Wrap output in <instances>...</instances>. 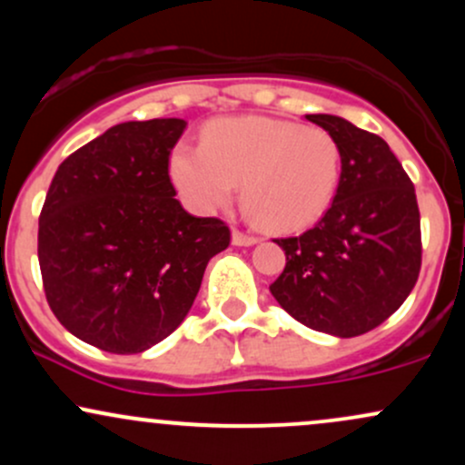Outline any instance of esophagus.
<instances>
[{
	"instance_id": "1",
	"label": "esophagus",
	"mask_w": 465,
	"mask_h": 465,
	"mask_svg": "<svg viewBox=\"0 0 465 465\" xmlns=\"http://www.w3.org/2000/svg\"><path fill=\"white\" fill-rule=\"evenodd\" d=\"M232 240H233V244H238V247H251V244L258 242L260 238L253 236V233H247V232H240V229H233Z\"/></svg>"
}]
</instances>
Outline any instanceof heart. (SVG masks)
<instances>
[{
	"instance_id": "obj_1",
	"label": "heart",
	"mask_w": 465,
	"mask_h": 465,
	"mask_svg": "<svg viewBox=\"0 0 465 465\" xmlns=\"http://www.w3.org/2000/svg\"><path fill=\"white\" fill-rule=\"evenodd\" d=\"M343 154L323 129L271 117H221L203 133L201 148L173 154V179L192 205L214 210L242 185L249 216L273 232H297L332 205Z\"/></svg>"
}]
</instances>
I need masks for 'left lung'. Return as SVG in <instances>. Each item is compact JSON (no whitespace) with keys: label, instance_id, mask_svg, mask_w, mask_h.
I'll return each mask as SVG.
<instances>
[{"label":"left lung","instance_id":"obj_1","mask_svg":"<svg viewBox=\"0 0 465 465\" xmlns=\"http://www.w3.org/2000/svg\"><path fill=\"white\" fill-rule=\"evenodd\" d=\"M343 154L328 212L302 236L275 238L286 266L271 284L292 319L341 339L378 328L402 306L421 266L413 181L382 137L336 115H306Z\"/></svg>","mask_w":465,"mask_h":465}]
</instances>
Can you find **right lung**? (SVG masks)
Returning a JSON list of instances; mask_svg holds the SVG:
<instances>
[{
	"label": "right lung",
	"mask_w": 465,
	"mask_h": 465,
	"mask_svg": "<svg viewBox=\"0 0 465 465\" xmlns=\"http://www.w3.org/2000/svg\"><path fill=\"white\" fill-rule=\"evenodd\" d=\"M179 117L111 126L58 165L39 216L45 300L65 330L111 354H140L179 328L205 266L232 242L221 218L174 199Z\"/></svg>",
	"instance_id": "add662e5"
}]
</instances>
